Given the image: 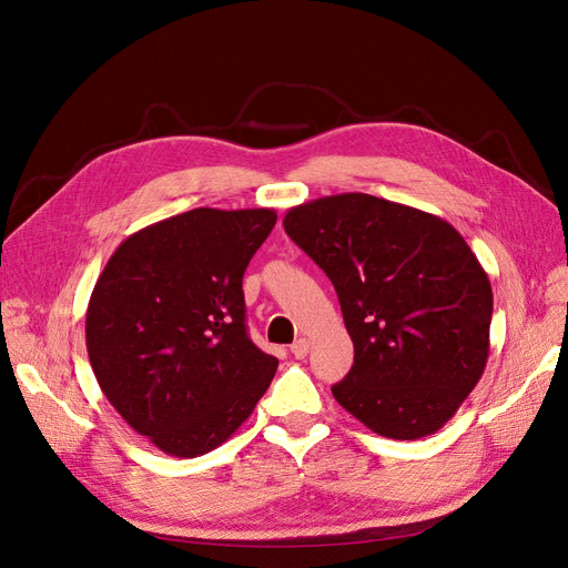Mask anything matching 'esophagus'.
Instances as JSON below:
<instances>
[{
	"instance_id": "obj_1",
	"label": "esophagus",
	"mask_w": 568,
	"mask_h": 568,
	"mask_svg": "<svg viewBox=\"0 0 568 568\" xmlns=\"http://www.w3.org/2000/svg\"><path fill=\"white\" fill-rule=\"evenodd\" d=\"M308 338H304V336H300L297 341H294L292 345H290V351H292V355L297 357V359H304L306 355H308Z\"/></svg>"
}]
</instances>
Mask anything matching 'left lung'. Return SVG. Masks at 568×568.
<instances>
[{"mask_svg": "<svg viewBox=\"0 0 568 568\" xmlns=\"http://www.w3.org/2000/svg\"><path fill=\"white\" fill-rule=\"evenodd\" d=\"M287 236L329 276L355 345L334 399L372 432L436 434L478 385L491 285L446 220L364 192L292 206Z\"/></svg>", "mask_w": 568, "mask_h": 568, "instance_id": "left-lung-1", "label": "left lung"}]
</instances>
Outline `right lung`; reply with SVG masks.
Returning a JSON list of instances; mask_svg holds the SVG:
<instances>
[{
  "instance_id": "add662e5",
  "label": "right lung",
  "mask_w": 568,
  "mask_h": 568,
  "mask_svg": "<svg viewBox=\"0 0 568 568\" xmlns=\"http://www.w3.org/2000/svg\"><path fill=\"white\" fill-rule=\"evenodd\" d=\"M274 225V209H192L128 236L94 283V378L122 420L171 457L223 446L276 374L278 359L245 332L241 290Z\"/></svg>"
}]
</instances>
